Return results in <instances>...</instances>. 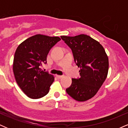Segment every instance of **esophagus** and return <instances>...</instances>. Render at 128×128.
<instances>
[{
	"instance_id": "34e87169",
	"label": "esophagus",
	"mask_w": 128,
	"mask_h": 128,
	"mask_svg": "<svg viewBox=\"0 0 128 128\" xmlns=\"http://www.w3.org/2000/svg\"><path fill=\"white\" fill-rule=\"evenodd\" d=\"M56 77L58 78V79H61V78H62V76H61V75H56Z\"/></svg>"
}]
</instances>
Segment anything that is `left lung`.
I'll list each match as a JSON object with an SVG mask.
<instances>
[{
    "instance_id": "8db88e82",
    "label": "left lung",
    "mask_w": 128,
    "mask_h": 128,
    "mask_svg": "<svg viewBox=\"0 0 128 128\" xmlns=\"http://www.w3.org/2000/svg\"><path fill=\"white\" fill-rule=\"evenodd\" d=\"M73 52L76 65L80 68L78 79H72L66 92L79 102L94 96L106 79L109 68L108 58L99 42L85 34L61 36Z\"/></svg>"
}]
</instances>
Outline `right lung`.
Instances as JSON below:
<instances>
[{
    "label": "right lung",
    "mask_w": 128,
    "mask_h": 128,
    "mask_svg": "<svg viewBox=\"0 0 128 128\" xmlns=\"http://www.w3.org/2000/svg\"><path fill=\"white\" fill-rule=\"evenodd\" d=\"M58 36L36 34L17 47L13 61V72L18 86L29 98L40 99L49 92L54 76L40 68L47 63V56Z\"/></svg>",
    "instance_id": "right-lung-1"
}]
</instances>
